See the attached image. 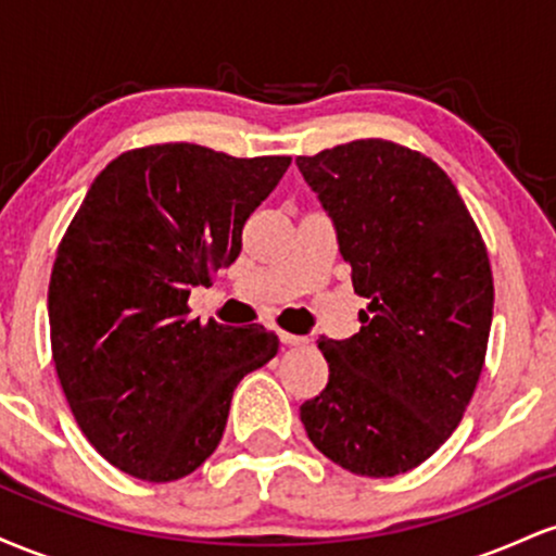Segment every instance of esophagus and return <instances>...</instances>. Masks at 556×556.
I'll list each match as a JSON object with an SVG mask.
<instances>
[{"label": "esophagus", "instance_id": "34e87169", "mask_svg": "<svg viewBox=\"0 0 556 556\" xmlns=\"http://www.w3.org/2000/svg\"><path fill=\"white\" fill-rule=\"evenodd\" d=\"M279 340L287 348H300V344H308V337H300V334H290V331H279Z\"/></svg>", "mask_w": 556, "mask_h": 556}]
</instances>
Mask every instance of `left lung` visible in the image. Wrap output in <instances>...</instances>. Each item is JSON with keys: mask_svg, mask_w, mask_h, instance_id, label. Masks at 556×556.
<instances>
[{"mask_svg": "<svg viewBox=\"0 0 556 556\" xmlns=\"http://www.w3.org/2000/svg\"><path fill=\"white\" fill-rule=\"evenodd\" d=\"M295 164L368 298L358 334L318 340L329 381L300 420L350 473H407L452 437L476 392L494 314L486 245L446 172L420 151L366 138Z\"/></svg>", "mask_w": 556, "mask_h": 556, "instance_id": "8db88e82", "label": "left lung"}]
</instances>
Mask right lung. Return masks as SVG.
Masks as SVG:
<instances>
[{"mask_svg":"<svg viewBox=\"0 0 556 556\" xmlns=\"http://www.w3.org/2000/svg\"><path fill=\"white\" fill-rule=\"evenodd\" d=\"M290 156L143 146L101 169L56 248L52 358L80 431L140 481L190 476L225 433L245 374L279 350L258 324L190 318L188 298L240 256L242 227Z\"/></svg>","mask_w":556,"mask_h":556,"instance_id":"obj_1","label":"right lung"}]
</instances>
